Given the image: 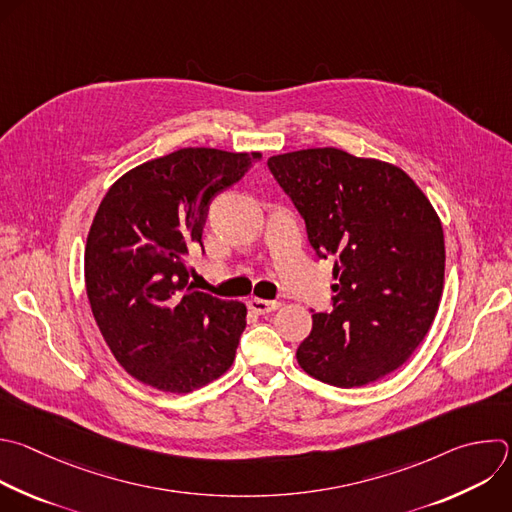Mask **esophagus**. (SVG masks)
<instances>
[{"label":"esophagus","instance_id":"34e87169","mask_svg":"<svg viewBox=\"0 0 512 512\" xmlns=\"http://www.w3.org/2000/svg\"><path fill=\"white\" fill-rule=\"evenodd\" d=\"M247 305H249V309H251L253 313H257V315H265V313H271V311L279 309V307H281V301H269V299L251 297V299L247 301Z\"/></svg>","mask_w":512,"mask_h":512}]
</instances>
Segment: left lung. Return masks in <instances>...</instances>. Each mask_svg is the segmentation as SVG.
Segmentation results:
<instances>
[{
	"instance_id": "1",
	"label": "left lung",
	"mask_w": 512,
	"mask_h": 512,
	"mask_svg": "<svg viewBox=\"0 0 512 512\" xmlns=\"http://www.w3.org/2000/svg\"><path fill=\"white\" fill-rule=\"evenodd\" d=\"M311 247L335 259L329 313H313L297 362L311 378L358 388L396 372L428 333L444 287L442 223L396 164L333 146L271 156Z\"/></svg>"
}]
</instances>
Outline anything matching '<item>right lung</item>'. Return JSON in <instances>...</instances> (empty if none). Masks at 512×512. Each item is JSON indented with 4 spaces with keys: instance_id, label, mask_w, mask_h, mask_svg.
Wrapping results in <instances>:
<instances>
[{
    "instance_id": "1",
    "label": "right lung",
    "mask_w": 512,
    "mask_h": 512,
    "mask_svg": "<svg viewBox=\"0 0 512 512\" xmlns=\"http://www.w3.org/2000/svg\"><path fill=\"white\" fill-rule=\"evenodd\" d=\"M261 152L181 148L122 175L102 199L84 251L92 315L116 362L160 392L189 394L233 364L247 325L241 301L189 285L211 201Z\"/></svg>"
}]
</instances>
